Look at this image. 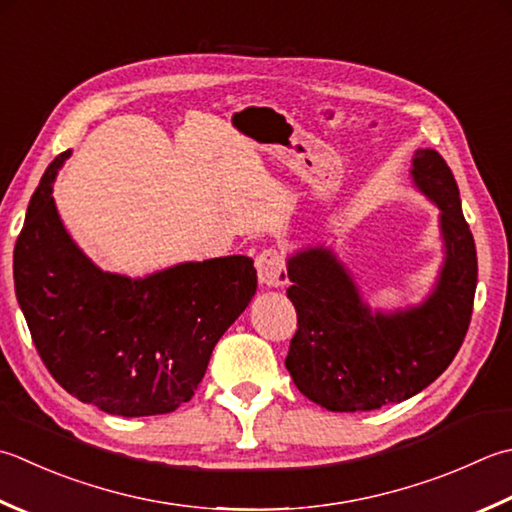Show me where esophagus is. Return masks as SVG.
<instances>
[{
    "mask_svg": "<svg viewBox=\"0 0 512 512\" xmlns=\"http://www.w3.org/2000/svg\"><path fill=\"white\" fill-rule=\"evenodd\" d=\"M257 277L264 288H279L288 284L286 255L277 248H266L257 257Z\"/></svg>",
    "mask_w": 512,
    "mask_h": 512,
    "instance_id": "esophagus-1",
    "label": "esophagus"
}]
</instances>
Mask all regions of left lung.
Listing matches in <instances>:
<instances>
[{
	"mask_svg": "<svg viewBox=\"0 0 512 512\" xmlns=\"http://www.w3.org/2000/svg\"><path fill=\"white\" fill-rule=\"evenodd\" d=\"M413 186L439 208L444 262L419 304L370 308L355 275L324 244L286 259V290L297 310L286 368L299 393L333 413L404 402L453 362L473 315L477 250L459 188L437 150L417 148Z\"/></svg>",
	"mask_w": 512,
	"mask_h": 512,
	"instance_id": "8db88e82",
	"label": "left lung"
}]
</instances>
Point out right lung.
Masks as SVG:
<instances>
[{
    "label": "right lung",
    "mask_w": 512,
    "mask_h": 512,
    "mask_svg": "<svg viewBox=\"0 0 512 512\" xmlns=\"http://www.w3.org/2000/svg\"><path fill=\"white\" fill-rule=\"evenodd\" d=\"M57 155L30 197L13 255L15 293L55 382L108 415L173 413L257 290L246 255L182 262L144 277L99 268L57 213Z\"/></svg>",
    "instance_id": "1"
}]
</instances>
